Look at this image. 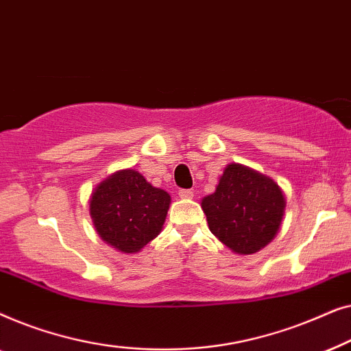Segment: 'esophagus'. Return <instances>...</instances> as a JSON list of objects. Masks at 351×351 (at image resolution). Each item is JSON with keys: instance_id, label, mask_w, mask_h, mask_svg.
Segmentation results:
<instances>
[{"instance_id": "esophagus-1", "label": "esophagus", "mask_w": 351, "mask_h": 351, "mask_svg": "<svg viewBox=\"0 0 351 351\" xmlns=\"http://www.w3.org/2000/svg\"><path fill=\"white\" fill-rule=\"evenodd\" d=\"M179 196L182 199H191L195 196V193L191 190H180L179 191Z\"/></svg>"}]
</instances>
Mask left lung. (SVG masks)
I'll return each instance as SVG.
<instances>
[{
  "mask_svg": "<svg viewBox=\"0 0 351 351\" xmlns=\"http://www.w3.org/2000/svg\"><path fill=\"white\" fill-rule=\"evenodd\" d=\"M210 233L239 256H251L273 241L285 219L286 198L271 177L232 162L214 193L201 199Z\"/></svg>",
  "mask_w": 351,
  "mask_h": 351,
  "instance_id": "1",
  "label": "left lung"
}]
</instances>
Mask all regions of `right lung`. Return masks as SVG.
<instances>
[{
  "mask_svg": "<svg viewBox=\"0 0 351 351\" xmlns=\"http://www.w3.org/2000/svg\"><path fill=\"white\" fill-rule=\"evenodd\" d=\"M171 195L148 184L136 169L113 172L89 198L94 228L108 246L136 254L161 233Z\"/></svg>",
  "mask_w": 351,
  "mask_h": 351,
  "instance_id": "add662e5",
  "label": "right lung"
}]
</instances>
